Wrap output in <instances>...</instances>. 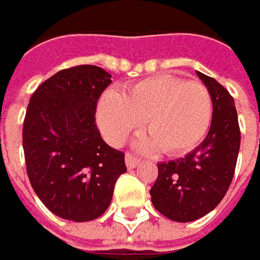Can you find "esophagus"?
<instances>
[{"mask_svg": "<svg viewBox=\"0 0 260 260\" xmlns=\"http://www.w3.org/2000/svg\"><path fill=\"white\" fill-rule=\"evenodd\" d=\"M138 164H139V159L136 157H133L132 154H127L125 155V166H127V169H135V167H138Z\"/></svg>", "mask_w": 260, "mask_h": 260, "instance_id": "obj_1", "label": "esophagus"}]
</instances>
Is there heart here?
I'll return each mask as SVG.
<instances>
[{"instance_id": "heart-1", "label": "heart", "mask_w": 260, "mask_h": 260, "mask_svg": "<svg viewBox=\"0 0 260 260\" xmlns=\"http://www.w3.org/2000/svg\"><path fill=\"white\" fill-rule=\"evenodd\" d=\"M212 98L206 85L159 75L106 93L98 106V124L111 145H121L145 120L151 136L139 140L145 151L176 155L191 151L206 136L212 121Z\"/></svg>"}]
</instances>
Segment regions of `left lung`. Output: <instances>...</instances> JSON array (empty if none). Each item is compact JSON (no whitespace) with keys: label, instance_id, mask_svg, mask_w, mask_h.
<instances>
[{"label":"left lung","instance_id":"8db88e82","mask_svg":"<svg viewBox=\"0 0 260 260\" xmlns=\"http://www.w3.org/2000/svg\"><path fill=\"white\" fill-rule=\"evenodd\" d=\"M207 87L213 115L210 130L194 151L183 158L158 164V177L149 194L154 207L175 222H192L225 197L240 151V127L235 103L228 90L197 71Z\"/></svg>","mask_w":260,"mask_h":260}]
</instances>
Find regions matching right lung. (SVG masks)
I'll return each mask as SVG.
<instances>
[{
  "label": "right lung",
  "instance_id": "obj_1",
  "mask_svg": "<svg viewBox=\"0 0 260 260\" xmlns=\"http://www.w3.org/2000/svg\"><path fill=\"white\" fill-rule=\"evenodd\" d=\"M111 83L99 66H74L46 80L29 101L23 122L29 182L47 209L66 220L102 216L127 172L124 154L103 142L94 122Z\"/></svg>",
  "mask_w": 260,
  "mask_h": 260
}]
</instances>
